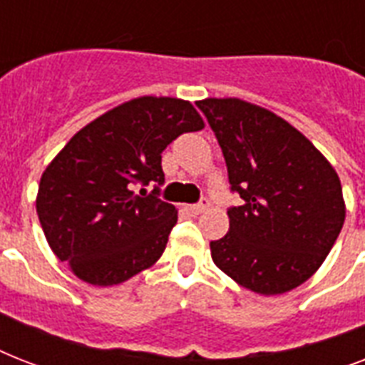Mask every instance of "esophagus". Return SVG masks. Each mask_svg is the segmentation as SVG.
Instances as JSON below:
<instances>
[{
  "label": "esophagus",
  "instance_id": "1",
  "mask_svg": "<svg viewBox=\"0 0 365 365\" xmlns=\"http://www.w3.org/2000/svg\"><path fill=\"white\" fill-rule=\"evenodd\" d=\"M206 208H208V199H200V202L189 206V212H191V214H195V216H199V214H202Z\"/></svg>",
  "mask_w": 365,
  "mask_h": 365
}]
</instances>
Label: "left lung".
<instances>
[{"mask_svg":"<svg viewBox=\"0 0 365 365\" xmlns=\"http://www.w3.org/2000/svg\"><path fill=\"white\" fill-rule=\"evenodd\" d=\"M222 148L231 191L229 233L212 259L261 295L297 288L314 274L345 223V200L328 159L282 117L239 98L197 102Z\"/></svg>","mask_w":365,"mask_h":365,"instance_id":"left-lung-1","label":"left lung"}]
</instances>
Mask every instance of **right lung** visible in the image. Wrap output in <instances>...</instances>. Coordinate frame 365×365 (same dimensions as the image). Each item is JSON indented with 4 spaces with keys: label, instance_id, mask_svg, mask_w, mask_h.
Returning <instances> with one entry per match:
<instances>
[{
    "label": "right lung",
    "instance_id": "right-lung-1",
    "mask_svg": "<svg viewBox=\"0 0 365 365\" xmlns=\"http://www.w3.org/2000/svg\"><path fill=\"white\" fill-rule=\"evenodd\" d=\"M205 126L180 98L142 96L83 126L45 168L37 216L54 255L94 286L121 284L159 259L178 222L159 199L160 153ZM155 183L151 194L134 185Z\"/></svg>",
    "mask_w": 365,
    "mask_h": 365
}]
</instances>
